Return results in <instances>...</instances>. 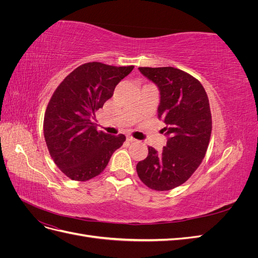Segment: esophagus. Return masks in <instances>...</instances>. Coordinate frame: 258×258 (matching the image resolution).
I'll use <instances>...</instances> for the list:
<instances>
[{
  "label": "esophagus",
  "mask_w": 258,
  "mask_h": 258,
  "mask_svg": "<svg viewBox=\"0 0 258 258\" xmlns=\"http://www.w3.org/2000/svg\"><path fill=\"white\" fill-rule=\"evenodd\" d=\"M127 141H128V142H136L137 140H136L135 138H132V137L129 136V137H127Z\"/></svg>",
  "instance_id": "obj_1"
}]
</instances>
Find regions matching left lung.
Masks as SVG:
<instances>
[{"mask_svg":"<svg viewBox=\"0 0 258 258\" xmlns=\"http://www.w3.org/2000/svg\"><path fill=\"white\" fill-rule=\"evenodd\" d=\"M158 87V117L166 122L167 145L162 151L148 147L139 161L140 179L154 190H170L182 185L200 166L208 150L212 116L208 95L198 80L172 67L139 68Z\"/></svg>","mask_w":258,"mask_h":258,"instance_id":"1","label":"left lung"}]
</instances>
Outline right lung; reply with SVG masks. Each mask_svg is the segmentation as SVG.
<instances>
[{"mask_svg": "<svg viewBox=\"0 0 258 258\" xmlns=\"http://www.w3.org/2000/svg\"><path fill=\"white\" fill-rule=\"evenodd\" d=\"M134 68L88 62L53 92L44 116V137L52 160L68 177L84 182L99 175L126 141L123 135L98 131L92 119Z\"/></svg>", "mask_w": 258, "mask_h": 258, "instance_id": "add662e5", "label": "right lung"}]
</instances>
